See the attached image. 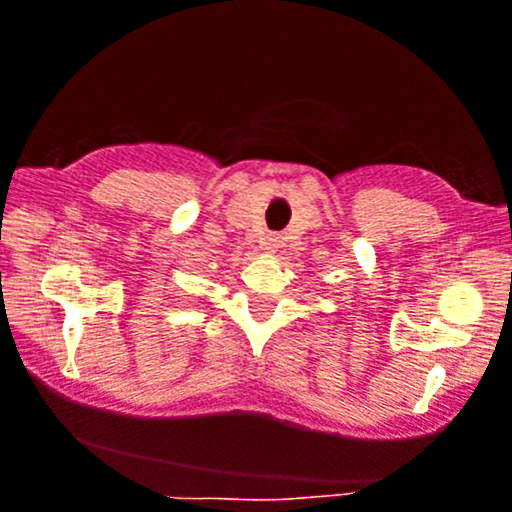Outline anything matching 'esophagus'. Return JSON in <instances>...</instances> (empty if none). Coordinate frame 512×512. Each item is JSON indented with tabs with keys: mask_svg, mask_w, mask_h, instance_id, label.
I'll return each mask as SVG.
<instances>
[{
	"mask_svg": "<svg viewBox=\"0 0 512 512\" xmlns=\"http://www.w3.org/2000/svg\"><path fill=\"white\" fill-rule=\"evenodd\" d=\"M277 242H279L277 235H267V238H265V250L267 252H274V250H277Z\"/></svg>",
	"mask_w": 512,
	"mask_h": 512,
	"instance_id": "34e87169",
	"label": "esophagus"
}]
</instances>
